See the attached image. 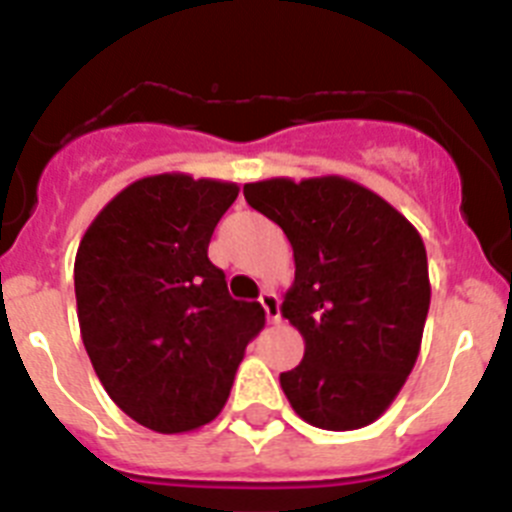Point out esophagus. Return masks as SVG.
Returning a JSON list of instances; mask_svg holds the SVG:
<instances>
[{
    "instance_id": "1",
    "label": "esophagus",
    "mask_w": 512,
    "mask_h": 512,
    "mask_svg": "<svg viewBox=\"0 0 512 512\" xmlns=\"http://www.w3.org/2000/svg\"><path fill=\"white\" fill-rule=\"evenodd\" d=\"M260 304L262 309H265L268 322H278V319H281V301H278V296H275L273 291H262Z\"/></svg>"
}]
</instances>
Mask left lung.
<instances>
[{
	"instance_id": "8db88e82",
	"label": "left lung",
	"mask_w": 512,
	"mask_h": 512,
	"mask_svg": "<svg viewBox=\"0 0 512 512\" xmlns=\"http://www.w3.org/2000/svg\"><path fill=\"white\" fill-rule=\"evenodd\" d=\"M244 198L293 247L281 314L304 358L281 373L293 412L322 430L379 420L415 368L430 309L420 231L381 195L340 175L247 182Z\"/></svg>"
}]
</instances>
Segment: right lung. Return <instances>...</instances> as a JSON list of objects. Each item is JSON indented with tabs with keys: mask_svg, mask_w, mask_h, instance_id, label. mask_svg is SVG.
<instances>
[{
	"mask_svg": "<svg viewBox=\"0 0 512 512\" xmlns=\"http://www.w3.org/2000/svg\"><path fill=\"white\" fill-rule=\"evenodd\" d=\"M237 182L164 172L131 182L95 216L74 260L84 350L131 420L188 433L219 415L247 342L265 327L234 301L208 242Z\"/></svg>",
	"mask_w": 512,
	"mask_h": 512,
	"instance_id": "obj_1",
	"label": "right lung"
}]
</instances>
